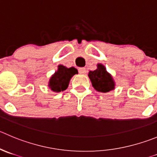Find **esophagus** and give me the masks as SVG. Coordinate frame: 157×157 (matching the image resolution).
Returning <instances> with one entry per match:
<instances>
[{"mask_svg": "<svg viewBox=\"0 0 157 157\" xmlns=\"http://www.w3.org/2000/svg\"><path fill=\"white\" fill-rule=\"evenodd\" d=\"M78 72L81 75H84L86 72V69L85 68H78Z\"/></svg>", "mask_w": 157, "mask_h": 157, "instance_id": "esophagus-1", "label": "esophagus"}]
</instances>
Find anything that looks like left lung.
<instances>
[{
  "mask_svg": "<svg viewBox=\"0 0 157 157\" xmlns=\"http://www.w3.org/2000/svg\"><path fill=\"white\" fill-rule=\"evenodd\" d=\"M88 76L93 88L98 92L105 93L115 89L116 82L113 76L102 64H97L96 69L89 71Z\"/></svg>",
  "mask_w": 157,
  "mask_h": 157,
  "instance_id": "obj_1",
  "label": "left lung"
}]
</instances>
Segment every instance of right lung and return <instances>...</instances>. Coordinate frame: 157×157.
<instances>
[{"mask_svg":"<svg viewBox=\"0 0 157 157\" xmlns=\"http://www.w3.org/2000/svg\"><path fill=\"white\" fill-rule=\"evenodd\" d=\"M75 74H78V70L74 67L67 68L62 65H59L57 71L51 76L48 86L54 92L65 90L68 87L71 78Z\"/></svg>","mask_w":157,"mask_h":157,"instance_id":"1","label":"right lung"}]
</instances>
